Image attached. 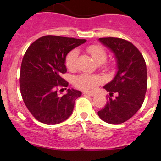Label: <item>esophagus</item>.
<instances>
[{
    "label": "esophagus",
    "instance_id": "1",
    "mask_svg": "<svg viewBox=\"0 0 161 161\" xmlns=\"http://www.w3.org/2000/svg\"><path fill=\"white\" fill-rule=\"evenodd\" d=\"M83 95H89V96H92V97H93V96L96 95V94L95 93H92V92H83Z\"/></svg>",
    "mask_w": 161,
    "mask_h": 161
}]
</instances>
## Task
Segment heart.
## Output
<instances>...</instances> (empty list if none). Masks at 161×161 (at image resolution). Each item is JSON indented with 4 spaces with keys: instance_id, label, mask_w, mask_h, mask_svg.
<instances>
[{
    "instance_id": "b5f03b06",
    "label": "heart",
    "mask_w": 161,
    "mask_h": 161,
    "mask_svg": "<svg viewBox=\"0 0 161 161\" xmlns=\"http://www.w3.org/2000/svg\"><path fill=\"white\" fill-rule=\"evenodd\" d=\"M87 51L89 53L94 60L97 64H102L107 60V53L101 46L90 45L87 47ZM79 56V51L77 49H73L66 55L65 64L69 69L73 70L76 67V62ZM104 79L97 75L82 74L75 79V86L86 91H94L97 86L103 82Z\"/></svg>"
}]
</instances>
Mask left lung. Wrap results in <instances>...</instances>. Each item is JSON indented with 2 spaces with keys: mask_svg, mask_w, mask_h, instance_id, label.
<instances>
[{
  "mask_svg": "<svg viewBox=\"0 0 161 161\" xmlns=\"http://www.w3.org/2000/svg\"><path fill=\"white\" fill-rule=\"evenodd\" d=\"M98 40L114 53L117 72L104 86L110 97L97 114L106 123L120 124L132 117L143 104L147 91L146 64L141 52L128 41L112 37ZM114 93L117 96L112 99Z\"/></svg>",
  "mask_w": 161,
  "mask_h": 161,
  "instance_id": "1",
  "label": "left lung"
}]
</instances>
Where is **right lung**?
Returning <instances> with one entry per match:
<instances>
[{"label":"right lung","mask_w":161,"mask_h":161,"mask_svg":"<svg viewBox=\"0 0 161 161\" xmlns=\"http://www.w3.org/2000/svg\"><path fill=\"white\" fill-rule=\"evenodd\" d=\"M86 42L45 36L35 41L25 51L20 69V92L28 110L37 120L53 125L71 116L75 101L82 92L69 88L66 95L60 96L57 89L69 84L61 77L66 73V55Z\"/></svg>","instance_id":"add662e5"}]
</instances>
